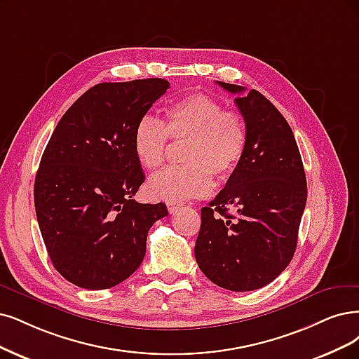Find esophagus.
Segmentation results:
<instances>
[{
    "label": "esophagus",
    "mask_w": 359,
    "mask_h": 359,
    "mask_svg": "<svg viewBox=\"0 0 359 359\" xmlns=\"http://www.w3.org/2000/svg\"><path fill=\"white\" fill-rule=\"evenodd\" d=\"M182 207H183L182 203H168V204H167V208H168V211H170V215L177 213V211H179Z\"/></svg>",
    "instance_id": "esophagus-1"
}]
</instances>
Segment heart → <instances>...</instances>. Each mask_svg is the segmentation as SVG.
Listing matches in <instances>:
<instances>
[{"instance_id":"obj_1","label":"heart","mask_w":359,"mask_h":359,"mask_svg":"<svg viewBox=\"0 0 359 359\" xmlns=\"http://www.w3.org/2000/svg\"><path fill=\"white\" fill-rule=\"evenodd\" d=\"M167 137L183 146L184 165L154 175L146 191L158 201L179 203L207 195L213 188L211 172L228 179L247 149L244 118L204 93H192L168 104L163 123L144 115L133 131V151L142 167L154 170L165 159Z\"/></svg>"}]
</instances>
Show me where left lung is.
I'll list each match as a JSON object with an SVG mask.
<instances>
[{"label":"left lung","mask_w":359,"mask_h":359,"mask_svg":"<svg viewBox=\"0 0 359 359\" xmlns=\"http://www.w3.org/2000/svg\"><path fill=\"white\" fill-rule=\"evenodd\" d=\"M217 84L233 95L245 91ZM235 104L245 121L247 149L224 188L201 208L195 259L216 285L253 291L272 283L293 259L308 188L294 135L281 112L257 90L236 97Z\"/></svg>","instance_id":"obj_1"}]
</instances>
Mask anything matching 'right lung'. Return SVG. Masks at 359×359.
<instances>
[{
  "label": "right lung",
  "instance_id": "add662e5",
  "mask_svg": "<svg viewBox=\"0 0 359 359\" xmlns=\"http://www.w3.org/2000/svg\"><path fill=\"white\" fill-rule=\"evenodd\" d=\"M163 78L102 83L65 112L35 176L34 203L50 260L87 290L118 285L135 273L163 203L133 200L144 182L133 151L139 119L161 97Z\"/></svg>",
  "mask_w": 359,
  "mask_h": 359
}]
</instances>
